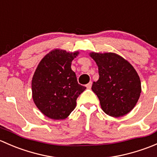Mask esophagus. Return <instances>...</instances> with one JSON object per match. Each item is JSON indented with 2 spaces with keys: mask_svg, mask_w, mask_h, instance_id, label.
<instances>
[{
  "mask_svg": "<svg viewBox=\"0 0 157 157\" xmlns=\"http://www.w3.org/2000/svg\"><path fill=\"white\" fill-rule=\"evenodd\" d=\"M86 88H87V89H91V87H92V82H90L88 84H86Z\"/></svg>",
  "mask_w": 157,
  "mask_h": 157,
  "instance_id": "1",
  "label": "esophagus"
}]
</instances>
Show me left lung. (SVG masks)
<instances>
[{
  "instance_id": "8db88e82",
  "label": "left lung",
  "mask_w": 157,
  "mask_h": 157,
  "mask_svg": "<svg viewBox=\"0 0 157 157\" xmlns=\"http://www.w3.org/2000/svg\"><path fill=\"white\" fill-rule=\"evenodd\" d=\"M96 61L99 78L93 82L92 90L100 102L101 108L112 117H121L137 104L141 83L137 71L124 58L115 53L91 52Z\"/></svg>"
}]
</instances>
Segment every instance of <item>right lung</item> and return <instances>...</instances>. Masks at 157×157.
Returning <instances> with one entry per match:
<instances>
[{"mask_svg":"<svg viewBox=\"0 0 157 157\" xmlns=\"http://www.w3.org/2000/svg\"><path fill=\"white\" fill-rule=\"evenodd\" d=\"M78 55L55 49L39 62L32 80L33 99L45 116L65 119L75 109L77 99L86 87L78 83L71 62Z\"/></svg>","mask_w":157,"mask_h":157,"instance_id":"right-lung-1","label":"right lung"}]
</instances>
